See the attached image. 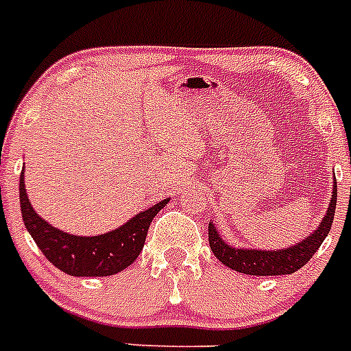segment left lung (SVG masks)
Instances as JSON below:
<instances>
[{"label": "left lung", "mask_w": 351, "mask_h": 351, "mask_svg": "<svg viewBox=\"0 0 351 351\" xmlns=\"http://www.w3.org/2000/svg\"><path fill=\"white\" fill-rule=\"evenodd\" d=\"M334 188H332V198L328 202L327 213L322 218L320 225L316 226V230H313L308 237H304L300 243L293 244L285 250H253V247H239L230 246V244L223 241L219 235L218 228L214 226V223H209V246L214 256L221 263H225L226 267H230L232 271L243 272V274L250 276H281V274H293L304 267L313 258L316 250L322 246L325 237L330 232L332 226L334 213H336V202H337V184L336 176L332 178Z\"/></svg>", "instance_id": "1"}]
</instances>
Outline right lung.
Instances as JSON below:
<instances>
[{
  "mask_svg": "<svg viewBox=\"0 0 351 351\" xmlns=\"http://www.w3.org/2000/svg\"><path fill=\"white\" fill-rule=\"evenodd\" d=\"M19 198L24 225L45 258L60 271L77 278L112 276L132 265L144 247L149 225L170 200L165 198L135 214L125 225L117 226L116 230L86 237L58 230L36 214L27 198L24 172H21L19 179Z\"/></svg>",
  "mask_w": 351,
  "mask_h": 351,
  "instance_id": "obj_1",
  "label": "right lung"
}]
</instances>
